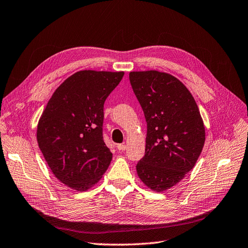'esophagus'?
Returning <instances> with one entry per match:
<instances>
[{
  "label": "esophagus",
  "mask_w": 248,
  "mask_h": 248,
  "mask_svg": "<svg viewBox=\"0 0 248 248\" xmlns=\"http://www.w3.org/2000/svg\"><path fill=\"white\" fill-rule=\"evenodd\" d=\"M116 148L119 150V151H124L126 149V146L124 144H117Z\"/></svg>",
  "instance_id": "esophagus-1"
}]
</instances>
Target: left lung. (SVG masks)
Instances as JSON below:
<instances>
[{
    "label": "left lung",
    "instance_id": "8db88e82",
    "mask_svg": "<svg viewBox=\"0 0 248 248\" xmlns=\"http://www.w3.org/2000/svg\"><path fill=\"white\" fill-rule=\"evenodd\" d=\"M130 81L147 123L137 172L148 188L162 192L194 168L205 141L203 121L189 90L170 73L132 71Z\"/></svg>",
    "mask_w": 248,
    "mask_h": 248
}]
</instances>
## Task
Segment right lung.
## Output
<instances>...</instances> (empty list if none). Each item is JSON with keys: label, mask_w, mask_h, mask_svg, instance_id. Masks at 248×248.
<instances>
[{"label": "right lung", "mask_w": 248, "mask_h": 248, "mask_svg": "<svg viewBox=\"0 0 248 248\" xmlns=\"http://www.w3.org/2000/svg\"><path fill=\"white\" fill-rule=\"evenodd\" d=\"M124 71L80 70L56 89L36 129L39 147L53 175L77 191L102 178L112 159L103 140L104 102Z\"/></svg>", "instance_id": "right-lung-1"}]
</instances>
